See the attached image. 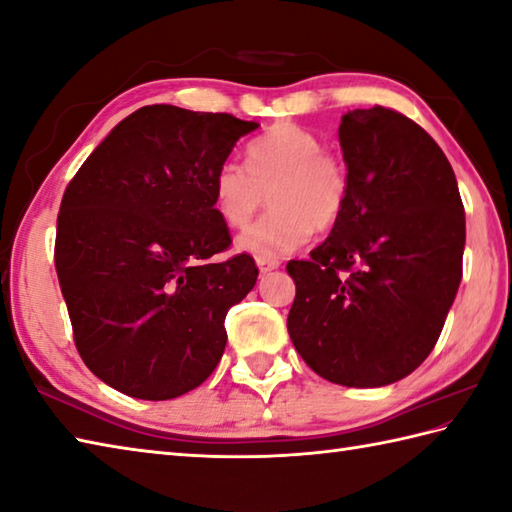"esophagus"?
Instances as JSON below:
<instances>
[{"label":"esophagus","instance_id":"1","mask_svg":"<svg viewBox=\"0 0 512 512\" xmlns=\"http://www.w3.org/2000/svg\"><path fill=\"white\" fill-rule=\"evenodd\" d=\"M257 266H259V270H262V273L266 275V273H270V270H275V268L282 266V262H279V259H264V257H257Z\"/></svg>","mask_w":512,"mask_h":512}]
</instances>
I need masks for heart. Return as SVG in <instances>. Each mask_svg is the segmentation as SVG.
<instances>
[{"label": "heart", "mask_w": 512, "mask_h": 512, "mask_svg": "<svg viewBox=\"0 0 512 512\" xmlns=\"http://www.w3.org/2000/svg\"><path fill=\"white\" fill-rule=\"evenodd\" d=\"M266 193L273 210L237 237V248L277 259L302 248L313 230L337 226L348 204V168L313 130L279 122L246 146V166L228 159L213 175L215 213L230 228H244Z\"/></svg>", "instance_id": "heart-1"}]
</instances>
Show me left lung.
<instances>
[{
	"mask_svg": "<svg viewBox=\"0 0 512 512\" xmlns=\"http://www.w3.org/2000/svg\"><path fill=\"white\" fill-rule=\"evenodd\" d=\"M339 146L348 204L310 259L286 266L288 335L319 377L377 388L437 344L462 282L464 204L442 148L397 110H348Z\"/></svg>",
	"mask_w": 512,
	"mask_h": 512,
	"instance_id": "left-lung-1",
	"label": "left lung"
}]
</instances>
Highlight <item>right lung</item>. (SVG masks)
<instances>
[{"mask_svg":"<svg viewBox=\"0 0 512 512\" xmlns=\"http://www.w3.org/2000/svg\"><path fill=\"white\" fill-rule=\"evenodd\" d=\"M257 122L155 104L122 119L68 184L55 268L84 364L128 397L164 402L210 377L224 319L257 282L230 246L213 175Z\"/></svg>","mask_w":512,"mask_h":512,"instance_id":"1","label":"right lung"}]
</instances>
